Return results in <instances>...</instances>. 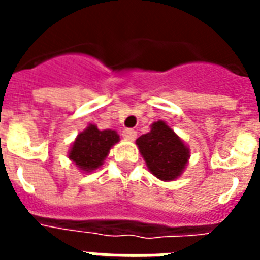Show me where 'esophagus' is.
Returning a JSON list of instances; mask_svg holds the SVG:
<instances>
[{
  "label": "esophagus",
  "instance_id": "obj_1",
  "mask_svg": "<svg viewBox=\"0 0 260 260\" xmlns=\"http://www.w3.org/2000/svg\"><path fill=\"white\" fill-rule=\"evenodd\" d=\"M122 138L126 139V140H135L136 139V131L131 129V128H125V129L122 131Z\"/></svg>",
  "mask_w": 260,
  "mask_h": 260
}]
</instances>
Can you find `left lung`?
Wrapping results in <instances>:
<instances>
[{
    "label": "left lung",
    "instance_id": "obj_1",
    "mask_svg": "<svg viewBox=\"0 0 260 260\" xmlns=\"http://www.w3.org/2000/svg\"><path fill=\"white\" fill-rule=\"evenodd\" d=\"M150 171L162 181H173L185 169L189 150L166 122H154L148 134L136 140Z\"/></svg>",
    "mask_w": 260,
    "mask_h": 260
}]
</instances>
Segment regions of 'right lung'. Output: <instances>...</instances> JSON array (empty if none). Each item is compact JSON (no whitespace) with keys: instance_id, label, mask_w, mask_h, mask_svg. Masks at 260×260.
I'll list each match as a JSON object with an SVG mask.
<instances>
[{"instance_id":"add662e5","label":"right lung","mask_w":260,"mask_h":260,"mask_svg":"<svg viewBox=\"0 0 260 260\" xmlns=\"http://www.w3.org/2000/svg\"><path fill=\"white\" fill-rule=\"evenodd\" d=\"M118 135L114 131H100L95 125L78 135L73 144L69 158L83 171L95 170L100 167L109 152L110 147L118 142Z\"/></svg>"}]
</instances>
